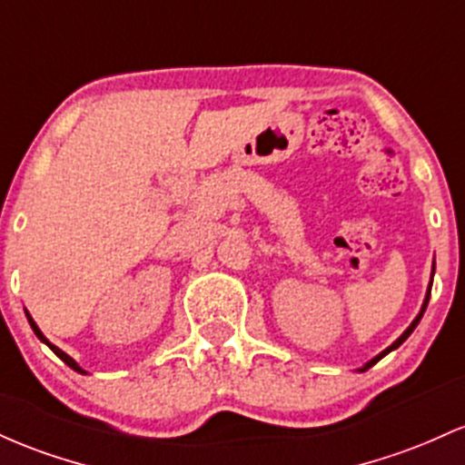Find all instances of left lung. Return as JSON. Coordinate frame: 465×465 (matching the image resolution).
<instances>
[{"mask_svg": "<svg viewBox=\"0 0 465 465\" xmlns=\"http://www.w3.org/2000/svg\"><path fill=\"white\" fill-rule=\"evenodd\" d=\"M432 273H435V267H432ZM430 284H432V282H430ZM428 300H430V289H428V293H426V300H423V304H421V311H420V315H417V318H415V320H412V324H411V326H408V329L404 331V333H401V335H400V338H397L395 341H392V344L389 346V349H386V351H381V353H380V355H377V357H373V360H371V361H366V364H364V366H361V369H360V371H369V369H371V366H373V364H377V361H380V360H381V357H384V355H389V353H391V351H395V349H397V346H400V344H401V341H406V338H408V335H411V333H412V331H415V326H417V324H420V320H421L423 311H426V307H428Z\"/></svg>", "mask_w": 465, "mask_h": 465, "instance_id": "obj_1", "label": "left lung"}]
</instances>
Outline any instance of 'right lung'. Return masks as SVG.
Wrapping results in <instances>:
<instances>
[{"mask_svg": "<svg viewBox=\"0 0 465 465\" xmlns=\"http://www.w3.org/2000/svg\"><path fill=\"white\" fill-rule=\"evenodd\" d=\"M25 318H28V322H30V326H33L35 335H37V338H39V340H42V341H45V344H48V346H50V351H53V353H54V355H57V357H59V360H64V361H65V364H68V366H70V369H73V371H76V373H85V371H84V369H81V366H79V364H76V361L73 360V357H70L68 353H64V351H61V349H57V346H54V344H50V341H48V340H45V335L42 333V331H39V326H37V324H35V320H33V318H30V313H28V311H25Z\"/></svg>", "mask_w": 465, "mask_h": 465, "instance_id": "1", "label": "right lung"}]
</instances>
